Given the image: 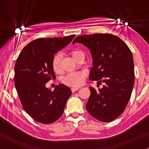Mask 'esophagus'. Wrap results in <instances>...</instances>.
Returning <instances> with one entry per match:
<instances>
[{
	"mask_svg": "<svg viewBox=\"0 0 149 149\" xmlns=\"http://www.w3.org/2000/svg\"><path fill=\"white\" fill-rule=\"evenodd\" d=\"M79 89V87H73V88H71V91L72 92H75L77 90Z\"/></svg>",
	"mask_w": 149,
	"mask_h": 149,
	"instance_id": "esophagus-1",
	"label": "esophagus"
}]
</instances>
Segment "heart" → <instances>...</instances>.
Masks as SVG:
<instances>
[{
    "mask_svg": "<svg viewBox=\"0 0 149 149\" xmlns=\"http://www.w3.org/2000/svg\"><path fill=\"white\" fill-rule=\"evenodd\" d=\"M70 55L73 57L75 61H77L81 57L84 56V54L82 51L75 49L70 52ZM61 55H55L52 61V67L55 73H58L61 71ZM86 74L84 72H74L68 74L63 79V81L67 85L70 86H79L83 84L84 79H85Z\"/></svg>",
    "mask_w": 149,
    "mask_h": 149,
    "instance_id": "heart-1",
    "label": "heart"
}]
</instances>
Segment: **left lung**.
<instances>
[{"instance_id": "8db88e82", "label": "left lung", "mask_w": 149, "mask_h": 149, "mask_svg": "<svg viewBox=\"0 0 149 149\" xmlns=\"http://www.w3.org/2000/svg\"><path fill=\"white\" fill-rule=\"evenodd\" d=\"M76 42L83 44L91 52L93 67L90 80L102 79L105 83L98 90L89 87L91 94L86 108L98 120L112 121L125 110L134 86L131 51L120 38L111 34L79 36L73 44Z\"/></svg>"}]
</instances>
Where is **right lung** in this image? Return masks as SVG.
I'll list each match as a JSON object with an SVG mask.
<instances>
[{"instance_id":"right-lung-1","label":"right lung","mask_w":149,"mask_h":149,"mask_svg":"<svg viewBox=\"0 0 149 149\" xmlns=\"http://www.w3.org/2000/svg\"><path fill=\"white\" fill-rule=\"evenodd\" d=\"M75 35L65 37L40 38L25 46L14 67L15 87L24 110L42 124L54 123L63 115L72 92L59 84L54 91L45 86L55 79L52 67L55 54L66 47Z\"/></svg>"}]
</instances>
